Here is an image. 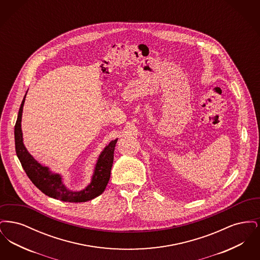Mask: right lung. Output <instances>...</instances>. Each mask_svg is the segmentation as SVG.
<instances>
[{
	"mask_svg": "<svg viewBox=\"0 0 260 260\" xmlns=\"http://www.w3.org/2000/svg\"><path fill=\"white\" fill-rule=\"evenodd\" d=\"M25 96L20 105L17 120L14 125V139L16 155L27 176L44 194L63 202L82 203L99 197L105 190L110 179L114 160V150L118 138L112 140L100 154L90 184L80 192L70 191L66 189L65 185L62 183L61 176L59 174H53L50 173L47 167L41 166L25 148L21 132V117Z\"/></svg>",
	"mask_w": 260,
	"mask_h": 260,
	"instance_id": "add662e5",
	"label": "right lung"
}]
</instances>
